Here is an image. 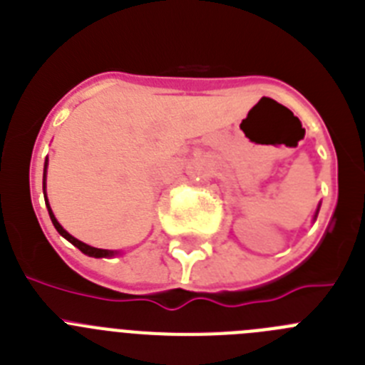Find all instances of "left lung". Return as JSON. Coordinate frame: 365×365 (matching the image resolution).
<instances>
[{
  "label": "left lung",
  "instance_id": "obj_1",
  "mask_svg": "<svg viewBox=\"0 0 365 365\" xmlns=\"http://www.w3.org/2000/svg\"><path fill=\"white\" fill-rule=\"evenodd\" d=\"M318 212H320V205H318V208H316V214H314V221H316V217H318Z\"/></svg>",
  "mask_w": 365,
  "mask_h": 365
}]
</instances>
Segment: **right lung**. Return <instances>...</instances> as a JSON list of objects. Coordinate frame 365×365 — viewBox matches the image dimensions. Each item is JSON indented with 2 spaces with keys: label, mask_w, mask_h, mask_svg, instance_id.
Masks as SVG:
<instances>
[{
  "label": "right lung",
  "mask_w": 365,
  "mask_h": 365,
  "mask_svg": "<svg viewBox=\"0 0 365 365\" xmlns=\"http://www.w3.org/2000/svg\"><path fill=\"white\" fill-rule=\"evenodd\" d=\"M47 164H49V160L45 159V164H43V197H45V206H47V210H49L51 221H53V225H54V228H56V230H58V234L62 235V237H66V240L69 241V243H73L74 247L80 248V250H82V252L86 254V256H89V257H113V256H117V254H118L117 250H106V248H95V247H91V245L82 243V241H80V240L73 237V235H71L69 232H67L66 228H63L62 225H60V222H58V219L54 217L53 210H51L49 199H47V192H45V180H47Z\"/></svg>",
  "instance_id": "right-lung-1"
}]
</instances>
